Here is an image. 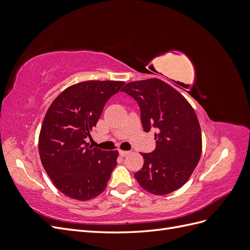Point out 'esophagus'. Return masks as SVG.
I'll return each instance as SVG.
<instances>
[{"instance_id": "34e87169", "label": "esophagus", "mask_w": 250, "mask_h": 250, "mask_svg": "<svg viewBox=\"0 0 250 250\" xmlns=\"http://www.w3.org/2000/svg\"><path fill=\"white\" fill-rule=\"evenodd\" d=\"M119 153L121 156H126L128 154H130V151H125V150H119Z\"/></svg>"}]
</instances>
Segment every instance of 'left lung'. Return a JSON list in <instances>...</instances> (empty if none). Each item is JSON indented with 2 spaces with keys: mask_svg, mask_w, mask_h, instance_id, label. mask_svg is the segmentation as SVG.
I'll use <instances>...</instances> for the list:
<instances>
[{
  "mask_svg": "<svg viewBox=\"0 0 250 250\" xmlns=\"http://www.w3.org/2000/svg\"><path fill=\"white\" fill-rule=\"evenodd\" d=\"M122 90L138 102L144 130H156V148L141 153L144 165L134 174L135 179L154 195L178 190L191 177L202 151L201 129L193 107L175 88L157 78L129 82Z\"/></svg>",
  "mask_w": 250,
  "mask_h": 250,
  "instance_id": "8db88e82",
  "label": "left lung"
}]
</instances>
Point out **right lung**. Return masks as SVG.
Wrapping results in <instances>:
<instances>
[{"label":"right lung","instance_id":"add662e5","mask_svg":"<svg viewBox=\"0 0 250 250\" xmlns=\"http://www.w3.org/2000/svg\"><path fill=\"white\" fill-rule=\"evenodd\" d=\"M123 81L90 80L65 88L52 102L39 138L41 161L65 196L85 201L100 195L117 166V150L93 148L85 142L105 103Z\"/></svg>","mask_w":250,"mask_h":250}]
</instances>
